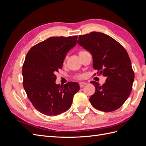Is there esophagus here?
<instances>
[{"label":"esophagus","instance_id":"obj_1","mask_svg":"<svg viewBox=\"0 0 146 146\" xmlns=\"http://www.w3.org/2000/svg\"><path fill=\"white\" fill-rule=\"evenodd\" d=\"M86 84V83H85V82H80V83H79V85H80V88H82V87H83V86H85Z\"/></svg>","mask_w":146,"mask_h":146}]
</instances>
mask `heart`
Listing matches in <instances>:
<instances>
[{
  "mask_svg": "<svg viewBox=\"0 0 146 146\" xmlns=\"http://www.w3.org/2000/svg\"><path fill=\"white\" fill-rule=\"evenodd\" d=\"M80 52H82V51H80ZM80 52H79V53H80ZM66 59V58H65V60ZM82 76H77V78H82Z\"/></svg>",
  "mask_w": 146,
  "mask_h": 146,
  "instance_id": "heart-1",
  "label": "heart"
}]
</instances>
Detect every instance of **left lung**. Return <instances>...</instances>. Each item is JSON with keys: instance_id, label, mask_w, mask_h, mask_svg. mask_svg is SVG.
Listing matches in <instances>:
<instances>
[{"instance_id": "left-lung-1", "label": "left lung", "mask_w": 146, "mask_h": 146, "mask_svg": "<svg viewBox=\"0 0 146 146\" xmlns=\"http://www.w3.org/2000/svg\"><path fill=\"white\" fill-rule=\"evenodd\" d=\"M77 42L91 53L97 74L107 77L102 85L91 82L96 91L90 97V103L102 111H115L129 98L135 78L125 48L111 36L96 32L79 35Z\"/></svg>"}]
</instances>
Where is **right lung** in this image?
I'll return each instance as SVG.
<instances>
[{"instance_id": "add662e5", "label": "right lung", "mask_w": 146, "mask_h": 146, "mask_svg": "<svg viewBox=\"0 0 146 146\" xmlns=\"http://www.w3.org/2000/svg\"><path fill=\"white\" fill-rule=\"evenodd\" d=\"M77 36H52L30 48L23 66V86L33 107L47 116H56L71 107L77 83L56 85L55 73L63 67L68 52L76 44Z\"/></svg>"}]
</instances>
